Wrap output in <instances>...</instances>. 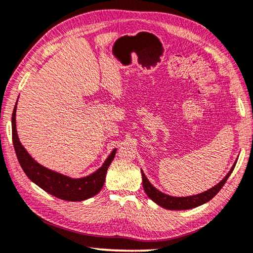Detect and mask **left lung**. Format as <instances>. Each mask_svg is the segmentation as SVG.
Here are the masks:
<instances>
[{"label": "left lung", "instance_id": "obj_1", "mask_svg": "<svg viewBox=\"0 0 253 253\" xmlns=\"http://www.w3.org/2000/svg\"><path fill=\"white\" fill-rule=\"evenodd\" d=\"M238 160V159H237ZM237 160L235 161L234 165H232L230 171L227 173L226 176L222 179L219 183H217L215 186L211 187L210 190H207L203 193H200V194L196 195H191V196H183V197H176V196H171L168 195L166 193H162L161 191L157 190L155 186H153L149 180L147 179V176L145 175V173L141 170V175H142V186L143 190H145L146 194L148 195L150 200L158 204L159 206L163 207L166 210H170V211H183V210H191L194 209V207L201 206L203 204H205L209 201H211L212 197H214L217 193L220 191V189L226 183V181L228 180L229 175L232 173L235 169V166L237 163Z\"/></svg>", "mask_w": 253, "mask_h": 253}]
</instances>
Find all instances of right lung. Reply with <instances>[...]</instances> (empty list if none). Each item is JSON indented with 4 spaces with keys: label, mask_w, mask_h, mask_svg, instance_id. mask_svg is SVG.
<instances>
[{
    "label": "right lung",
    "mask_w": 253,
    "mask_h": 253,
    "mask_svg": "<svg viewBox=\"0 0 253 253\" xmlns=\"http://www.w3.org/2000/svg\"><path fill=\"white\" fill-rule=\"evenodd\" d=\"M18 101V98H17ZM16 105L15 104L12 115V138L15 152L25 174L28 179L49 194L63 201L81 202L96 195L102 190L105 182L107 169L112 163L117 149H114L103 166L92 174L74 179L61 173L52 171L33 159L18 139L16 130Z\"/></svg>",
    "instance_id": "1"
}]
</instances>
